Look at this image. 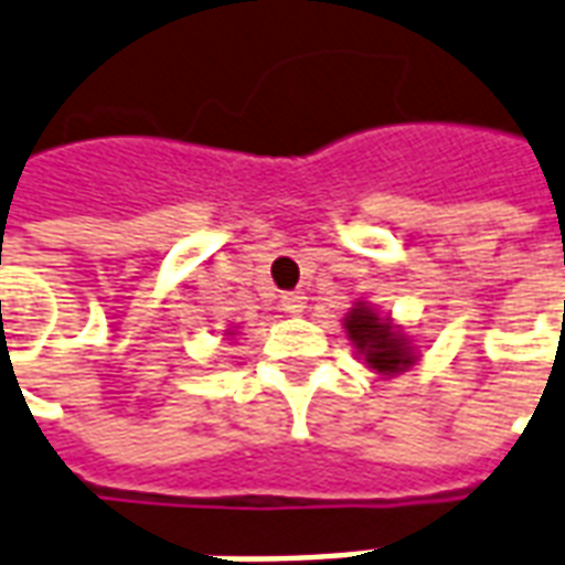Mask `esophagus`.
<instances>
[{
	"instance_id": "esophagus-1",
	"label": "esophagus",
	"mask_w": 565,
	"mask_h": 565,
	"mask_svg": "<svg viewBox=\"0 0 565 565\" xmlns=\"http://www.w3.org/2000/svg\"><path fill=\"white\" fill-rule=\"evenodd\" d=\"M305 305H308V296L305 294H284L281 296V311H287V315H302Z\"/></svg>"
}]
</instances>
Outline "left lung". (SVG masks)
<instances>
[{"label":"left lung","mask_w":565,"mask_h":565,"mask_svg":"<svg viewBox=\"0 0 565 565\" xmlns=\"http://www.w3.org/2000/svg\"><path fill=\"white\" fill-rule=\"evenodd\" d=\"M347 338L356 353L383 377H395L401 371L416 365V347L388 317H380L367 302H356L344 317Z\"/></svg>","instance_id":"8db88e82"}]
</instances>
